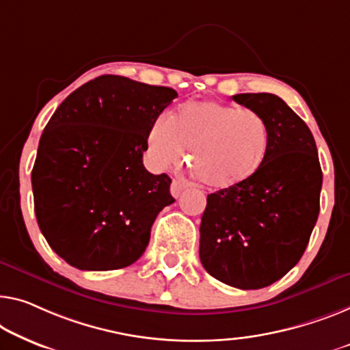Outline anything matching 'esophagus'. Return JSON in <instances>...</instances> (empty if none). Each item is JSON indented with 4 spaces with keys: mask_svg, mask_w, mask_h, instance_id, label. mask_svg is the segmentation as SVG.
Here are the masks:
<instances>
[{
    "mask_svg": "<svg viewBox=\"0 0 350 350\" xmlns=\"http://www.w3.org/2000/svg\"><path fill=\"white\" fill-rule=\"evenodd\" d=\"M185 190H187L185 182L177 180V179H174L173 182H171V195H173L174 198H179Z\"/></svg>",
    "mask_w": 350,
    "mask_h": 350,
    "instance_id": "1",
    "label": "esophagus"
}]
</instances>
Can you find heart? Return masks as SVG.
I'll return each mask as SVG.
<instances>
[{"label": "heart", "mask_w": 350, "mask_h": 350, "mask_svg": "<svg viewBox=\"0 0 350 350\" xmlns=\"http://www.w3.org/2000/svg\"><path fill=\"white\" fill-rule=\"evenodd\" d=\"M148 148L159 170L180 165L189 149L196 179L212 190L229 191L248 184L262 168L270 129L252 109L193 100L177 108L173 118L163 113L154 119Z\"/></svg>", "instance_id": "heart-1"}]
</instances>
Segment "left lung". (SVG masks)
<instances>
[{
    "label": "left lung",
    "instance_id": "obj_1",
    "mask_svg": "<svg viewBox=\"0 0 350 350\" xmlns=\"http://www.w3.org/2000/svg\"><path fill=\"white\" fill-rule=\"evenodd\" d=\"M270 129L262 168L248 184L207 196L200 259L239 289L270 286L299 262L319 215L322 170L311 130L275 94H236Z\"/></svg>",
    "mask_w": 350,
    "mask_h": 350
}]
</instances>
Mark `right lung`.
Returning a JSON list of instances; mask_svg holds the SVG:
<instances>
[{
    "instance_id": "obj_1",
    "label": "right lung",
    "mask_w": 350,
    "mask_h": 350,
    "mask_svg": "<svg viewBox=\"0 0 350 350\" xmlns=\"http://www.w3.org/2000/svg\"><path fill=\"white\" fill-rule=\"evenodd\" d=\"M177 97L119 75L78 88L42 133L31 184L39 228L51 250L80 270L133 264L161 208L173 204L171 179L144 168L148 132Z\"/></svg>"
}]
</instances>
